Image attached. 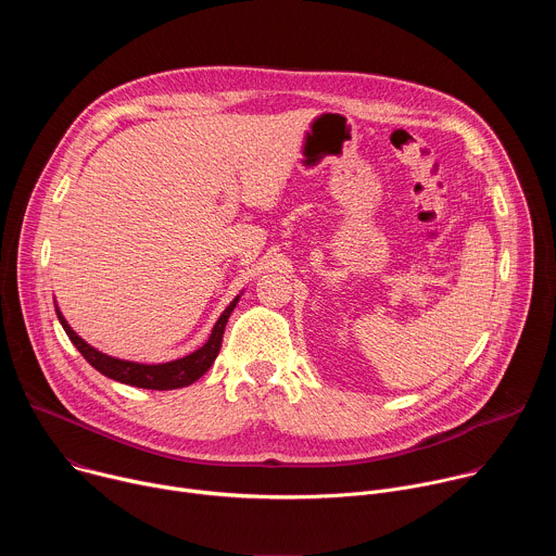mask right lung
Returning a JSON list of instances; mask_svg holds the SVG:
<instances>
[{"label": "right lung", "instance_id": "right-lung-1", "mask_svg": "<svg viewBox=\"0 0 556 556\" xmlns=\"http://www.w3.org/2000/svg\"><path fill=\"white\" fill-rule=\"evenodd\" d=\"M244 294V290L237 294L226 309L219 314V319L215 321L206 343L202 348H198L195 352L169 361V363H136V361H125V358H116L110 354H103L101 350L92 348L86 339L78 337L70 324L65 321V316L61 314L56 301H54V309L59 316V324L63 326L65 334L70 337V341L74 343V348L84 354V358L103 376L123 382V384H131V387H140V389H155V391H167V389H178V387H187L191 382H195L198 378H202L208 367L213 365V361L219 354V345H222V334L226 328V321L230 312L235 309V305L240 303V296Z\"/></svg>", "mask_w": 556, "mask_h": 556}]
</instances>
